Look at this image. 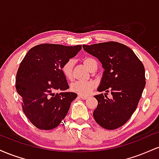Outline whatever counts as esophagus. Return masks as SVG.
<instances>
[{"instance_id": "obj_1", "label": "esophagus", "mask_w": 159, "mask_h": 159, "mask_svg": "<svg viewBox=\"0 0 159 159\" xmlns=\"http://www.w3.org/2000/svg\"><path fill=\"white\" fill-rule=\"evenodd\" d=\"M78 97L82 98V99H87V98H88V96H83V95H79V96H78Z\"/></svg>"}]
</instances>
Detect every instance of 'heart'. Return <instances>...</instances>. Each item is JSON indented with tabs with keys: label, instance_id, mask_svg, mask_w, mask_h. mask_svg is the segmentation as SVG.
Returning <instances> with one entry per match:
<instances>
[{
	"label": "heart",
	"instance_id": "b5f03b06",
	"mask_svg": "<svg viewBox=\"0 0 159 159\" xmlns=\"http://www.w3.org/2000/svg\"><path fill=\"white\" fill-rule=\"evenodd\" d=\"M84 64L85 66L90 71H92L93 69L96 67H97V62L93 58L91 57H85L83 60ZM75 62L72 59H69L67 61H66L63 65L62 66V72H63V75L65 76L67 79L71 80L72 78L73 75V67H74ZM96 84L93 81H76L72 82L70 84V90L72 92L76 93L79 95H83L86 96L90 93L96 87Z\"/></svg>",
	"mask_w": 159,
	"mask_h": 159
}]
</instances>
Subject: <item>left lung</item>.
Returning <instances> with one entry per match:
<instances>
[{"mask_svg":"<svg viewBox=\"0 0 159 159\" xmlns=\"http://www.w3.org/2000/svg\"><path fill=\"white\" fill-rule=\"evenodd\" d=\"M85 52L98 58L104 69L98 92L97 107L93 117L105 129H116L130 119L138 107L146 85L145 69L134 52L126 45L107 42L91 45H83Z\"/></svg>","mask_w":159,"mask_h":159,"instance_id":"left-lung-1","label":"left lung"}]
</instances>
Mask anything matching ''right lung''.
<instances>
[{"mask_svg": "<svg viewBox=\"0 0 159 159\" xmlns=\"http://www.w3.org/2000/svg\"><path fill=\"white\" fill-rule=\"evenodd\" d=\"M82 47L41 44L28 51L16 74V89L22 100V110L36 128L50 130L66 116L77 94L69 89L62 66ZM57 90L63 92L57 94Z\"/></svg>", "mask_w": 159, "mask_h": 159, "instance_id": "add662e5", "label": "right lung"}]
</instances>
